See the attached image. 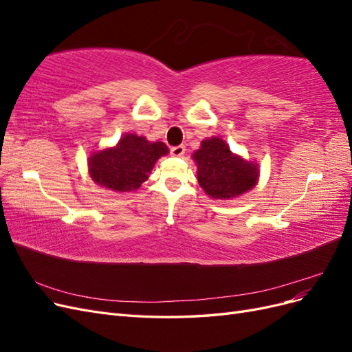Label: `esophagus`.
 <instances>
[{
	"label": "esophagus",
	"instance_id": "obj_1",
	"mask_svg": "<svg viewBox=\"0 0 352 352\" xmlns=\"http://www.w3.org/2000/svg\"><path fill=\"white\" fill-rule=\"evenodd\" d=\"M185 146L184 145H177V146H172L170 148V154L173 157H182L185 154Z\"/></svg>",
	"mask_w": 352,
	"mask_h": 352
}]
</instances>
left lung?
<instances>
[{
	"label": "left lung",
	"instance_id": "1",
	"mask_svg": "<svg viewBox=\"0 0 352 352\" xmlns=\"http://www.w3.org/2000/svg\"><path fill=\"white\" fill-rule=\"evenodd\" d=\"M192 160L198 184L212 199H233L258 184V164L232 153L219 136L202 141Z\"/></svg>",
	"mask_w": 352,
	"mask_h": 352
}]
</instances>
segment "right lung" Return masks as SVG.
<instances>
[{
	"mask_svg": "<svg viewBox=\"0 0 352 352\" xmlns=\"http://www.w3.org/2000/svg\"><path fill=\"white\" fill-rule=\"evenodd\" d=\"M167 154L164 142L124 133L114 146L89 154L88 173L95 184L111 192H132L150 177L157 160Z\"/></svg>",
	"mask_w": 352,
	"mask_h": 352,
	"instance_id": "1",
	"label": "right lung"
}]
</instances>
